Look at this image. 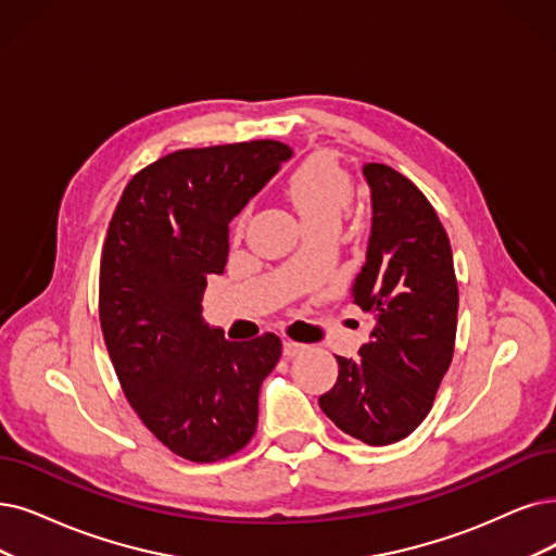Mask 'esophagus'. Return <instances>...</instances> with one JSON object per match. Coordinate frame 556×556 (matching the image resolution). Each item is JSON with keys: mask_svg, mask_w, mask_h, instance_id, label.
Listing matches in <instances>:
<instances>
[{"mask_svg": "<svg viewBox=\"0 0 556 556\" xmlns=\"http://www.w3.org/2000/svg\"><path fill=\"white\" fill-rule=\"evenodd\" d=\"M301 351H303V344H299V342H292V340L282 342V353L287 355V358H294V355H299Z\"/></svg>", "mask_w": 556, "mask_h": 556, "instance_id": "34e87169", "label": "esophagus"}]
</instances>
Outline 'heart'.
Segmentation results:
<instances>
[{"label": "heart", "mask_w": 556, "mask_h": 556, "mask_svg": "<svg viewBox=\"0 0 556 556\" xmlns=\"http://www.w3.org/2000/svg\"><path fill=\"white\" fill-rule=\"evenodd\" d=\"M287 193L309 232H338L353 185L349 173L326 152L307 157L287 182Z\"/></svg>", "instance_id": "heart-1"}]
</instances>
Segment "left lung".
Here are the masks:
<instances>
[{"instance_id": "8db88e82", "label": "left lung", "mask_w": 556, "mask_h": 556, "mask_svg": "<svg viewBox=\"0 0 556 556\" xmlns=\"http://www.w3.org/2000/svg\"><path fill=\"white\" fill-rule=\"evenodd\" d=\"M371 232L351 299L374 328L361 358L336 355L338 383L319 396L321 410L367 445L410 435L433 406L456 340L458 285L450 237L408 177L365 164Z\"/></svg>"}]
</instances>
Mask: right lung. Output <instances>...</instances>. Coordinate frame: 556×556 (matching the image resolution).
Here are the masks:
<instances>
[{"label": "right lung", "instance_id": "obj_1", "mask_svg": "<svg viewBox=\"0 0 556 556\" xmlns=\"http://www.w3.org/2000/svg\"><path fill=\"white\" fill-rule=\"evenodd\" d=\"M292 148L249 141L166 154L131 177L106 230L100 324L129 406L187 460L214 463L249 445L257 396L282 342H230L203 317L207 276H220L230 220Z\"/></svg>", "mask_w": 556, "mask_h": 556}]
</instances>
